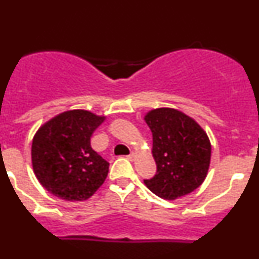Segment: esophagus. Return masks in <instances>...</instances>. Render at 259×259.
Instances as JSON below:
<instances>
[{
  "label": "esophagus",
  "instance_id": "esophagus-1",
  "mask_svg": "<svg viewBox=\"0 0 259 259\" xmlns=\"http://www.w3.org/2000/svg\"><path fill=\"white\" fill-rule=\"evenodd\" d=\"M127 160H130V161H134L135 160V152H132V154L127 155Z\"/></svg>",
  "mask_w": 259,
  "mask_h": 259
}]
</instances>
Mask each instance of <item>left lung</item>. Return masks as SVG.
I'll list each match as a JSON object with an SVG mask.
<instances>
[{"mask_svg":"<svg viewBox=\"0 0 259 259\" xmlns=\"http://www.w3.org/2000/svg\"><path fill=\"white\" fill-rule=\"evenodd\" d=\"M152 133L156 175L144 180L151 192L176 200L195 191L207 176L211 143L194 119L172 108H159L145 115Z\"/></svg>","mask_w":259,"mask_h":259,"instance_id":"8db88e82","label":"left lung"}]
</instances>
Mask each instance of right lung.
Returning a JSON list of instances; mask_svg holds the SVG:
<instances>
[{"label":"right lung","mask_w":259,"mask_h":259,"mask_svg":"<svg viewBox=\"0 0 259 259\" xmlns=\"http://www.w3.org/2000/svg\"><path fill=\"white\" fill-rule=\"evenodd\" d=\"M105 116L68 110L42 125L32 140V166L39 184L65 201H84L108 176L109 162L91 146Z\"/></svg>","instance_id":"right-lung-1"}]
</instances>
